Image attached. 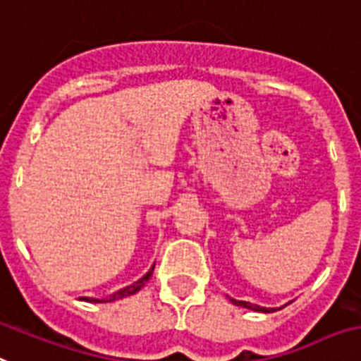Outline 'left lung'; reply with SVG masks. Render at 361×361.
Returning a JSON list of instances; mask_svg holds the SVG:
<instances>
[{
  "label": "left lung",
  "instance_id": "left-lung-1",
  "mask_svg": "<svg viewBox=\"0 0 361 361\" xmlns=\"http://www.w3.org/2000/svg\"><path fill=\"white\" fill-rule=\"evenodd\" d=\"M231 302L237 304V306H243L247 307V310H254V312H263V313H269V312H276L274 307H262L257 306V304H252V302H245V300H233V298H230Z\"/></svg>",
  "mask_w": 361,
  "mask_h": 361
}]
</instances>
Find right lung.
Instances as JSON below:
<instances>
[{
    "mask_svg": "<svg viewBox=\"0 0 361 361\" xmlns=\"http://www.w3.org/2000/svg\"><path fill=\"white\" fill-rule=\"evenodd\" d=\"M152 272H154V267H152L150 271L146 272L145 276L140 278V280H137L135 283H131V286L124 287V289H120V291H116L114 295H111L109 298H105V300H98V298H89V297H83V300H87V302H114V300H118V298H126L130 297V295H133V293H137L140 289V287H145V283L150 280Z\"/></svg>",
    "mask_w": 361,
    "mask_h": 361,
    "instance_id": "1",
    "label": "right lung"
}]
</instances>
